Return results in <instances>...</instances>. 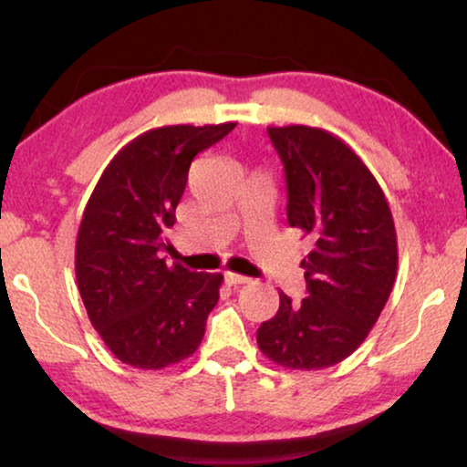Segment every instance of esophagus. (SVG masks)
<instances>
[{"label":"esophagus","instance_id":"obj_1","mask_svg":"<svg viewBox=\"0 0 467 467\" xmlns=\"http://www.w3.org/2000/svg\"><path fill=\"white\" fill-rule=\"evenodd\" d=\"M225 283L232 285V286H238V285L251 283V278L242 276V274H235V272H225Z\"/></svg>","mask_w":467,"mask_h":467}]
</instances>
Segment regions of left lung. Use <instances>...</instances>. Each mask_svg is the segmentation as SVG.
<instances>
[{"label":"left lung","mask_w":467,"mask_h":467,"mask_svg":"<svg viewBox=\"0 0 467 467\" xmlns=\"http://www.w3.org/2000/svg\"><path fill=\"white\" fill-rule=\"evenodd\" d=\"M285 165L286 221L315 248L302 261L299 304L280 293L278 312L257 329L267 359L323 369L355 353L379 321L395 276L391 208L366 163L334 133L306 125L267 127Z\"/></svg>","instance_id":"obj_1"}]
</instances>
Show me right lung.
I'll use <instances>...</instances> for the list:
<instances>
[{
	"label": "right lung",
	"instance_id": "right-lung-1",
	"mask_svg": "<svg viewBox=\"0 0 467 467\" xmlns=\"http://www.w3.org/2000/svg\"><path fill=\"white\" fill-rule=\"evenodd\" d=\"M235 127L170 125L138 136L88 197L76 238V280L87 315L114 357L140 369L187 359L219 302L221 274L161 259L191 161Z\"/></svg>",
	"mask_w": 467,
	"mask_h": 467
}]
</instances>
